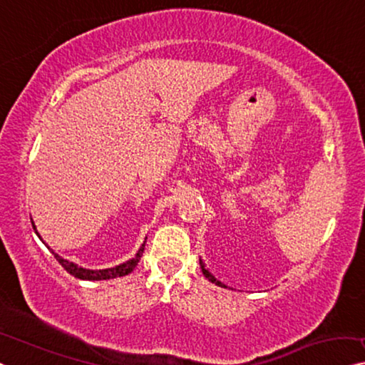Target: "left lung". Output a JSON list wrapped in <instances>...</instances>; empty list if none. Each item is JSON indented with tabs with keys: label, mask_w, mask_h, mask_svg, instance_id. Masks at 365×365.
Returning a JSON list of instances; mask_svg holds the SVG:
<instances>
[{
	"label": "left lung",
	"mask_w": 365,
	"mask_h": 365,
	"mask_svg": "<svg viewBox=\"0 0 365 365\" xmlns=\"http://www.w3.org/2000/svg\"><path fill=\"white\" fill-rule=\"evenodd\" d=\"M200 265H201V270H203V275L206 277V279H208L210 282H213V284H216V285H220V287H225V285H222V284H221V282H220V280H216V279H215V277H213V275H211V274H210V272L205 269V264H203V260H201V259H200Z\"/></svg>",
	"instance_id": "obj_1"
}]
</instances>
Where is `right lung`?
Masks as SVG:
<instances>
[{
    "mask_svg": "<svg viewBox=\"0 0 365 365\" xmlns=\"http://www.w3.org/2000/svg\"><path fill=\"white\" fill-rule=\"evenodd\" d=\"M32 227H34L36 235L39 236V232H37L36 226H34V221H32ZM39 237H41V236H39ZM144 246H145V242L143 244V246H140V249L138 251V254H135L133 259L126 260V262H124V264H119V265H116V267H111V269H103V270H90V269L78 267L77 264L68 262L67 259L61 257V255L56 254L53 251H52V254H53V257H56V259L58 260V264H61L62 267H63L65 270H67L70 275L77 277V279H80V280H110V279H116V277H124V275L130 274V272L134 270L135 265H138V262L140 260V257H143Z\"/></svg>",
    "mask_w": 365,
    "mask_h": 365,
    "instance_id": "obj_1",
    "label": "right lung"
}]
</instances>
